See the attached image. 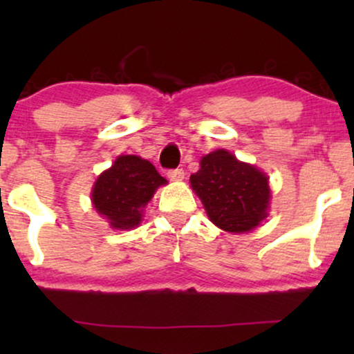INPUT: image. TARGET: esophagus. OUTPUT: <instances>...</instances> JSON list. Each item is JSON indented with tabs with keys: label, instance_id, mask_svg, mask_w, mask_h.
Segmentation results:
<instances>
[{
	"label": "esophagus",
	"instance_id": "1",
	"mask_svg": "<svg viewBox=\"0 0 354 354\" xmlns=\"http://www.w3.org/2000/svg\"><path fill=\"white\" fill-rule=\"evenodd\" d=\"M168 178L171 181H183V178H185V171H183L181 168H176V169H169L168 171Z\"/></svg>",
	"mask_w": 354,
	"mask_h": 354
}]
</instances>
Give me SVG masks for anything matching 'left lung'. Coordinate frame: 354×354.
<instances>
[{
    "instance_id": "1",
    "label": "left lung",
    "mask_w": 354,
    "mask_h": 354,
    "mask_svg": "<svg viewBox=\"0 0 354 354\" xmlns=\"http://www.w3.org/2000/svg\"><path fill=\"white\" fill-rule=\"evenodd\" d=\"M189 183L211 223L228 233H248L268 216L271 198L268 176L226 149L203 156L200 169L191 174Z\"/></svg>"
}]
</instances>
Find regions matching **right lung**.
Instances as JSON below:
<instances>
[{
    "instance_id": "1",
    "label": "right lung",
    "mask_w": 354,
    "mask_h": 354,
    "mask_svg": "<svg viewBox=\"0 0 354 354\" xmlns=\"http://www.w3.org/2000/svg\"><path fill=\"white\" fill-rule=\"evenodd\" d=\"M166 181L156 168L135 154H121L96 180L91 191L95 209L115 230L136 228L143 208Z\"/></svg>"
}]
</instances>
